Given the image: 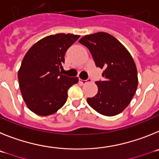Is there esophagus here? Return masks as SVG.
<instances>
[{
    "label": "esophagus",
    "instance_id": "34e87169",
    "mask_svg": "<svg viewBox=\"0 0 159 159\" xmlns=\"http://www.w3.org/2000/svg\"><path fill=\"white\" fill-rule=\"evenodd\" d=\"M91 81V79H87V80H81V79H79V82L81 83V84H82V85H85V84H86V83L88 82H90Z\"/></svg>",
    "mask_w": 159,
    "mask_h": 159
}]
</instances>
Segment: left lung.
<instances>
[{"label":"left lung","instance_id":"left-lung-1","mask_svg":"<svg viewBox=\"0 0 159 159\" xmlns=\"http://www.w3.org/2000/svg\"><path fill=\"white\" fill-rule=\"evenodd\" d=\"M79 43L89 50L96 66L104 69V80L95 82L98 92L87 98V103L101 115L120 113L130 104L138 85V73L131 54L106 32L85 35Z\"/></svg>","mask_w":159,"mask_h":159}]
</instances>
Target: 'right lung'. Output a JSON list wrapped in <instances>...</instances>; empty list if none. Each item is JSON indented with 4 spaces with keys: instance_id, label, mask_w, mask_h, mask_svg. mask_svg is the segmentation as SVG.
I'll list each match as a JSON object with an SVG mask.
<instances>
[{
    "instance_id": "add662e5",
    "label": "right lung",
    "mask_w": 159,
    "mask_h": 159,
    "mask_svg": "<svg viewBox=\"0 0 159 159\" xmlns=\"http://www.w3.org/2000/svg\"><path fill=\"white\" fill-rule=\"evenodd\" d=\"M80 35L58 33L35 43L23 58L18 71L20 89L28 108L39 116H49L62 108L67 91L78 78L62 75L67 49Z\"/></svg>"
}]
</instances>
